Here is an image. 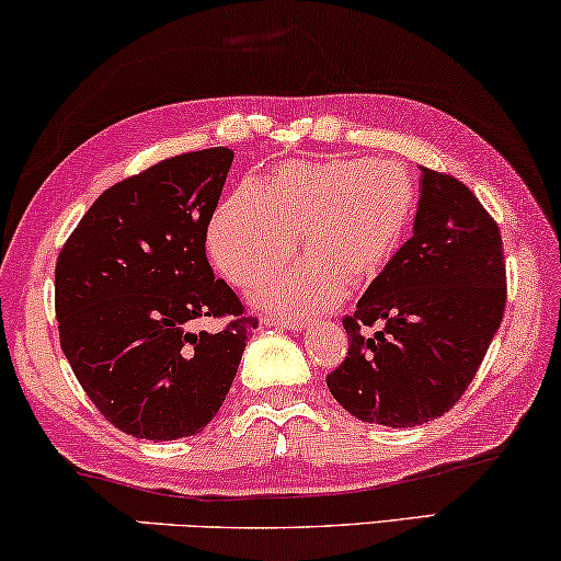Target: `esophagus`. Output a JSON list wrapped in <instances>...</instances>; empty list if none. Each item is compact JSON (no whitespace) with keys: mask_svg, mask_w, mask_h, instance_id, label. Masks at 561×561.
Here are the masks:
<instances>
[{"mask_svg":"<svg viewBox=\"0 0 561 561\" xmlns=\"http://www.w3.org/2000/svg\"><path fill=\"white\" fill-rule=\"evenodd\" d=\"M265 327H275V329H304L306 321L304 319H280V317H265L263 319Z\"/></svg>","mask_w":561,"mask_h":561,"instance_id":"34e87169","label":"esophagus"}]
</instances>
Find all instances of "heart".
Listing matches in <instances>:
<instances>
[{
	"mask_svg": "<svg viewBox=\"0 0 561 561\" xmlns=\"http://www.w3.org/2000/svg\"><path fill=\"white\" fill-rule=\"evenodd\" d=\"M416 186L393 160H294L244 183L217 206L209 255L234 286L252 288L296 252L306 260L263 283L257 298L280 313H309L365 288L386 271L409 229Z\"/></svg>",
	"mask_w": 561,
	"mask_h": 561,
	"instance_id": "1",
	"label": "heart"
}]
</instances>
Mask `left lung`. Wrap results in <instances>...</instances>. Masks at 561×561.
Wrapping results in <instances>:
<instances>
[{
  "label": "left lung",
  "instance_id": "left-lung-1",
  "mask_svg": "<svg viewBox=\"0 0 561 561\" xmlns=\"http://www.w3.org/2000/svg\"><path fill=\"white\" fill-rule=\"evenodd\" d=\"M495 219L455 175L421 168L411 240L344 317L347 357L327 386L344 411L393 428L426 424L465 396L505 311ZM367 325L379 332L365 335Z\"/></svg>",
  "mask_w": 561,
  "mask_h": 561
}]
</instances>
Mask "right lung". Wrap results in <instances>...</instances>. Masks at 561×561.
Here are the masks:
<instances>
[{"instance_id": "right-lung-1", "label": "right lung", "mask_w": 561, "mask_h": 561, "mask_svg": "<svg viewBox=\"0 0 561 561\" xmlns=\"http://www.w3.org/2000/svg\"><path fill=\"white\" fill-rule=\"evenodd\" d=\"M232 158L229 148L183 152L114 183L58 255L60 347L102 416L137 439L204 432L257 327L206 260ZM206 316L228 327L196 333Z\"/></svg>"}]
</instances>
